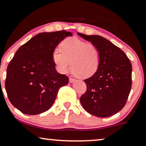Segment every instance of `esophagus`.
Here are the masks:
<instances>
[{
	"label": "esophagus",
	"instance_id": "34e87169",
	"mask_svg": "<svg viewBox=\"0 0 146 146\" xmlns=\"http://www.w3.org/2000/svg\"><path fill=\"white\" fill-rule=\"evenodd\" d=\"M75 81H76V79H74V78H72V77H70V78H69V83H71V84L75 82Z\"/></svg>",
	"mask_w": 146,
	"mask_h": 146
}]
</instances>
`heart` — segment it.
Masks as SVG:
<instances>
[{
    "label": "heart",
    "instance_id": "heart-1",
    "mask_svg": "<svg viewBox=\"0 0 146 146\" xmlns=\"http://www.w3.org/2000/svg\"><path fill=\"white\" fill-rule=\"evenodd\" d=\"M61 50L55 48L53 61L57 69L66 73L71 66L72 71L82 78L92 77L96 73L100 63V52L96 46L79 40L69 38L60 44Z\"/></svg>",
    "mask_w": 146,
    "mask_h": 146
}]
</instances>
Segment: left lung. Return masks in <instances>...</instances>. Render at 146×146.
<instances>
[{"label": "left lung", "mask_w": 146, "mask_h": 146, "mask_svg": "<svg viewBox=\"0 0 146 146\" xmlns=\"http://www.w3.org/2000/svg\"><path fill=\"white\" fill-rule=\"evenodd\" d=\"M91 42L100 52V63L96 73L84 80L86 93L80 98L87 112L98 117H108L119 112L126 104L132 84V66L119 47L98 35L77 33Z\"/></svg>", "instance_id": "left-lung-1"}]
</instances>
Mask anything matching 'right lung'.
Returning <instances> with one entry per match:
<instances>
[{"label": "right lung", "instance_id": "obj_1", "mask_svg": "<svg viewBox=\"0 0 146 146\" xmlns=\"http://www.w3.org/2000/svg\"><path fill=\"white\" fill-rule=\"evenodd\" d=\"M72 33L62 30L42 32L22 45L7 69L5 89L13 106L23 114L34 115L52 106L58 90L69 77L56 71L52 52Z\"/></svg>", "mask_w": 146, "mask_h": 146}]
</instances>
